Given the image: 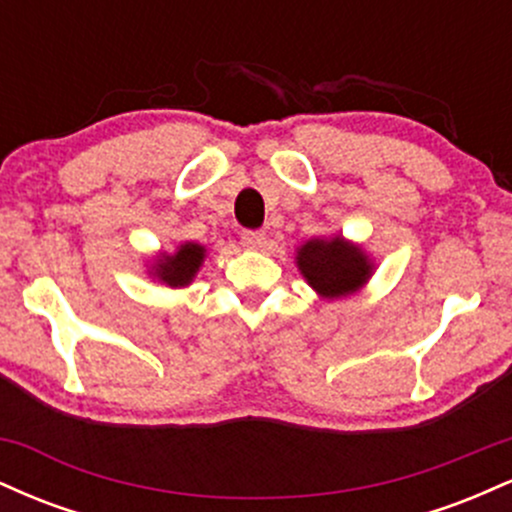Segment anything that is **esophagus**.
Listing matches in <instances>:
<instances>
[{
  "label": "esophagus",
  "mask_w": 512,
  "mask_h": 512,
  "mask_svg": "<svg viewBox=\"0 0 512 512\" xmlns=\"http://www.w3.org/2000/svg\"><path fill=\"white\" fill-rule=\"evenodd\" d=\"M240 243L248 250H260L267 243V236H264V231H243L240 233Z\"/></svg>",
  "instance_id": "34e87169"
}]
</instances>
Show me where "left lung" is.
Masks as SVG:
<instances>
[{
    "instance_id": "left-lung-1",
    "label": "left lung",
    "mask_w": 512,
    "mask_h": 512,
    "mask_svg": "<svg viewBox=\"0 0 512 512\" xmlns=\"http://www.w3.org/2000/svg\"><path fill=\"white\" fill-rule=\"evenodd\" d=\"M296 267L305 284L322 301L354 296L368 284L375 272L373 257L363 250V245L344 238L342 233L317 236L298 245Z\"/></svg>"
}]
</instances>
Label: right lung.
I'll list each match as a JSON object with an SVG mask.
<instances>
[{
	"label": "right lung",
	"instance_id": "right-lung-1",
	"mask_svg": "<svg viewBox=\"0 0 512 512\" xmlns=\"http://www.w3.org/2000/svg\"><path fill=\"white\" fill-rule=\"evenodd\" d=\"M207 248L195 243V240H185L173 252H158L146 262V274L158 284L170 286V289H185L195 281L199 269H202Z\"/></svg>",
	"mask_w": 512,
	"mask_h": 512
}]
</instances>
